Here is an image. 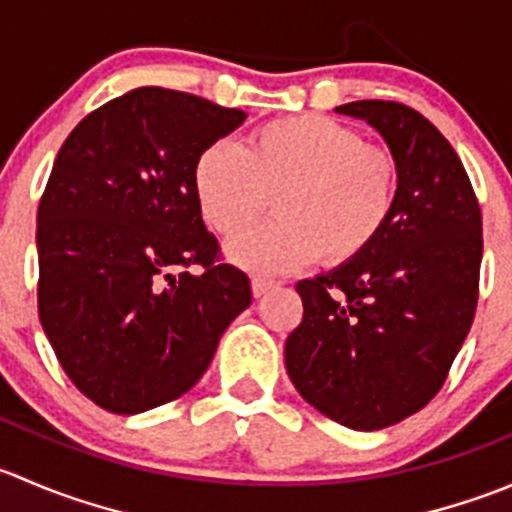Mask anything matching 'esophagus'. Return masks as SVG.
<instances>
[{"label":"esophagus","mask_w":512,"mask_h":512,"mask_svg":"<svg viewBox=\"0 0 512 512\" xmlns=\"http://www.w3.org/2000/svg\"><path fill=\"white\" fill-rule=\"evenodd\" d=\"M277 285L272 280H265V277H252V294H255L257 299L265 297L267 292H272Z\"/></svg>","instance_id":"esophagus-1"}]
</instances>
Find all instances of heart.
<instances>
[{
    "label": "heart",
    "mask_w": 512,
    "mask_h": 512,
    "mask_svg": "<svg viewBox=\"0 0 512 512\" xmlns=\"http://www.w3.org/2000/svg\"><path fill=\"white\" fill-rule=\"evenodd\" d=\"M401 188L399 158L337 118L302 113L262 123L237 148L218 141L193 165L200 215L230 237L255 223L275 195L272 223L235 237L227 257L282 275L322 257L344 265L389 227Z\"/></svg>",
    "instance_id": "heart-1"
}]
</instances>
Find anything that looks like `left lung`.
<instances>
[{
  "label": "left lung",
  "instance_id": "left-lung-1",
  "mask_svg": "<svg viewBox=\"0 0 512 512\" xmlns=\"http://www.w3.org/2000/svg\"><path fill=\"white\" fill-rule=\"evenodd\" d=\"M399 158L384 235L352 262L297 282L302 322L285 366L307 404L354 431H379L441 391L478 304L483 220L461 158L436 126L396 101H352Z\"/></svg>",
  "mask_w": 512,
  "mask_h": 512
}]
</instances>
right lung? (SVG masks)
Listing matches in <instances>:
<instances>
[{
	"label": "right lung",
	"mask_w": 512,
	"mask_h": 512,
	"mask_svg": "<svg viewBox=\"0 0 512 512\" xmlns=\"http://www.w3.org/2000/svg\"><path fill=\"white\" fill-rule=\"evenodd\" d=\"M245 118L141 86L91 111L54 160L36 213L39 319L66 376L111 414L193 389L250 307L193 193L195 160Z\"/></svg>",
	"instance_id": "1"
}]
</instances>
